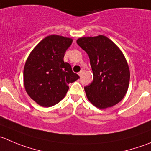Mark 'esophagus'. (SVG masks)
Here are the masks:
<instances>
[{
    "label": "esophagus",
    "mask_w": 151,
    "mask_h": 151,
    "mask_svg": "<svg viewBox=\"0 0 151 151\" xmlns=\"http://www.w3.org/2000/svg\"><path fill=\"white\" fill-rule=\"evenodd\" d=\"M84 70H81V71H80L79 73H78V75H79L80 77H81L83 76V74H84Z\"/></svg>",
    "instance_id": "esophagus-1"
}]
</instances>
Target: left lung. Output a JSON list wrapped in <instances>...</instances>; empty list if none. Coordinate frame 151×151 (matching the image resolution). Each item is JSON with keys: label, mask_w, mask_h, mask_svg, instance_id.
Wrapping results in <instances>:
<instances>
[{"label": "left lung", "mask_w": 151, "mask_h": 151, "mask_svg": "<svg viewBox=\"0 0 151 151\" xmlns=\"http://www.w3.org/2000/svg\"><path fill=\"white\" fill-rule=\"evenodd\" d=\"M77 44L90 58L93 81L84 87L89 101L100 109L113 107L125 96L130 70L123 53L104 35L83 37Z\"/></svg>", "instance_id": "8db88e82"}]
</instances>
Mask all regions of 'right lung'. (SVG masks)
<instances>
[{
	"label": "right lung",
	"instance_id": "obj_1",
	"mask_svg": "<svg viewBox=\"0 0 151 151\" xmlns=\"http://www.w3.org/2000/svg\"><path fill=\"white\" fill-rule=\"evenodd\" d=\"M70 38L52 35L42 40L32 51L24 70L26 91L42 107H51L64 99L67 84L80 78L71 65L64 62L65 52L72 44Z\"/></svg>",
	"mask_w": 151,
	"mask_h": 151
}]
</instances>
